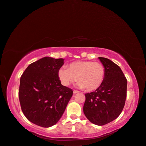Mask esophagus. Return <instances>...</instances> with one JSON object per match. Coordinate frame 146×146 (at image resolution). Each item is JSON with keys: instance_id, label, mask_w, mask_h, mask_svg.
Here are the masks:
<instances>
[{"instance_id": "1", "label": "esophagus", "mask_w": 146, "mask_h": 146, "mask_svg": "<svg viewBox=\"0 0 146 146\" xmlns=\"http://www.w3.org/2000/svg\"><path fill=\"white\" fill-rule=\"evenodd\" d=\"M73 93H74V94H77V93H79V91H76V90H74V91H73Z\"/></svg>"}]
</instances>
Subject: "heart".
<instances>
[{"label":"heart","mask_w":146,"mask_h":146,"mask_svg":"<svg viewBox=\"0 0 146 146\" xmlns=\"http://www.w3.org/2000/svg\"><path fill=\"white\" fill-rule=\"evenodd\" d=\"M105 68L100 62L78 61L69 63L67 68L61 67L58 77L63 85L67 87L77 81L80 89L92 91L99 88L105 78Z\"/></svg>","instance_id":"b5f03b06"}]
</instances>
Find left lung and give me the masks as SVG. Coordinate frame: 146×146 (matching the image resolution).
I'll list each match as a JSON object with an SVG mask.
<instances>
[{"label": "left lung", "instance_id": "left-lung-1", "mask_svg": "<svg viewBox=\"0 0 146 146\" xmlns=\"http://www.w3.org/2000/svg\"><path fill=\"white\" fill-rule=\"evenodd\" d=\"M105 68V78L95 91L85 94L83 112L94 124L102 126L118 117L126 98L127 80L120 67L110 59L98 57Z\"/></svg>", "mask_w": 146, "mask_h": 146}]
</instances>
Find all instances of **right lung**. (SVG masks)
I'll list each match as a JSON object with an SVG mask.
<instances>
[{
  "label": "right lung",
  "mask_w": 146,
  "mask_h": 146,
  "mask_svg": "<svg viewBox=\"0 0 146 146\" xmlns=\"http://www.w3.org/2000/svg\"><path fill=\"white\" fill-rule=\"evenodd\" d=\"M64 59L44 57L28 65L20 77L18 92L24 116L33 124L48 128L55 125L73 95L61 85L58 70Z\"/></svg>",
  "instance_id": "1"
}]
</instances>
